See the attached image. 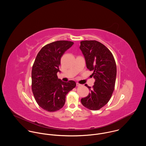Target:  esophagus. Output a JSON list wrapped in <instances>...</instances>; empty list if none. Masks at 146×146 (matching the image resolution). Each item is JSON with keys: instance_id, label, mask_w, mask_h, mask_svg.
Here are the masks:
<instances>
[{"instance_id": "obj_1", "label": "esophagus", "mask_w": 146, "mask_h": 146, "mask_svg": "<svg viewBox=\"0 0 146 146\" xmlns=\"http://www.w3.org/2000/svg\"><path fill=\"white\" fill-rule=\"evenodd\" d=\"M76 85H77V86H78V87H80V86H82V84L78 83H76Z\"/></svg>"}]
</instances>
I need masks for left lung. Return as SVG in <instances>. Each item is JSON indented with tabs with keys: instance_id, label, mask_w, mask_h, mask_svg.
<instances>
[{
	"instance_id": "1",
	"label": "left lung",
	"mask_w": 146,
	"mask_h": 146,
	"mask_svg": "<svg viewBox=\"0 0 146 146\" xmlns=\"http://www.w3.org/2000/svg\"><path fill=\"white\" fill-rule=\"evenodd\" d=\"M84 57L86 66L93 73L95 80L92 88L85 84L90 92L81 99L82 104L91 110H98L110 100L115 87L116 65L111 51L95 40L81 41L80 47Z\"/></svg>"
}]
</instances>
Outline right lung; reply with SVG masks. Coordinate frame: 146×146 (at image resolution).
<instances>
[{"label":"right lung","mask_w":146,"mask_h":146,"mask_svg":"<svg viewBox=\"0 0 146 146\" xmlns=\"http://www.w3.org/2000/svg\"><path fill=\"white\" fill-rule=\"evenodd\" d=\"M73 42L56 41L44 46L37 55L32 69V90L37 104L49 112L60 110L65 102L66 94L76 83L59 79L60 59Z\"/></svg>","instance_id":"add662e5"}]
</instances>
